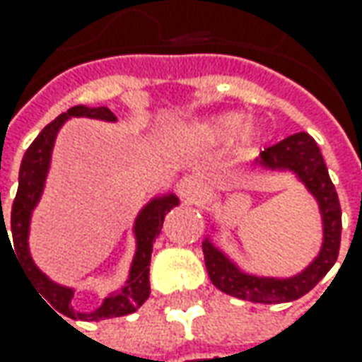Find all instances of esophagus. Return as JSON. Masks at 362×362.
I'll return each mask as SVG.
<instances>
[{
  "mask_svg": "<svg viewBox=\"0 0 362 362\" xmlns=\"http://www.w3.org/2000/svg\"><path fill=\"white\" fill-rule=\"evenodd\" d=\"M176 190H178V196H180L184 202H196L200 198V186L194 178H182L178 184H176Z\"/></svg>",
  "mask_w": 362,
  "mask_h": 362,
  "instance_id": "34e87169",
  "label": "esophagus"
}]
</instances>
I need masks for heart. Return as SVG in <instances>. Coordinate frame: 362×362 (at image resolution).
Instances as JSON below:
<instances>
[{
	"label": "heart",
	"mask_w": 362,
	"mask_h": 362,
	"mask_svg": "<svg viewBox=\"0 0 362 362\" xmlns=\"http://www.w3.org/2000/svg\"><path fill=\"white\" fill-rule=\"evenodd\" d=\"M243 124V116L240 114H220V116H212V118H206L202 122H194L190 126H184L182 130L174 134V142L176 144H194V146H200V144H210L216 142L220 138L228 136L234 128H238ZM260 140V132L256 130L255 126H246L240 134H238V148L246 152V150H252L256 142Z\"/></svg>",
	"instance_id": "heart-1"
}]
</instances>
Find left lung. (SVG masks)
<instances>
[{
	"instance_id": "obj_1",
	"label": "left lung",
	"mask_w": 362,
	"mask_h": 362,
	"mask_svg": "<svg viewBox=\"0 0 362 362\" xmlns=\"http://www.w3.org/2000/svg\"><path fill=\"white\" fill-rule=\"evenodd\" d=\"M256 166L264 170H288L305 188L315 196L322 218V246L318 256L298 274L288 279H274V276H256L248 274L232 262L228 256L220 250L210 238L202 243L204 262L208 276L212 284L222 293L250 300V303H264V305H279L291 303L305 296L310 288H315L318 281L334 267L339 248H341V204L330 182L329 170L322 160L317 142L306 134L298 132L282 142L274 144L260 152L256 158Z\"/></svg>"
}]
</instances>
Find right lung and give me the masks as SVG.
Masks as SVG:
<instances>
[{"label": "right lung", "mask_w": 362, "mask_h": 362, "mask_svg": "<svg viewBox=\"0 0 362 362\" xmlns=\"http://www.w3.org/2000/svg\"><path fill=\"white\" fill-rule=\"evenodd\" d=\"M68 118H94L106 119V122H116V116L107 110V107H88V106H74L69 107L66 114H59L54 122H49L44 130L40 132V136L32 142V146L25 150L23 160H21V168H19V186L16 200L11 206V238H13V255H18L19 267L25 270V276H30L33 286L37 288L40 296H44L42 300H47L49 305H54L64 315L74 317V308H71V296L74 288L56 284L49 281L40 268L35 267L32 255H30V222H32L33 208L37 206L42 192H44L45 178H47V170L52 162V150L59 128L64 126V122ZM178 206V198L174 194H164L152 198L148 204L140 210V214L136 216L134 222V234H136V255L132 260L130 276L126 281V286H122L118 293H112L104 298V303L100 308H95L90 315H78L81 318H92V320H102V318H114L130 315L134 310H138L146 303V298L150 296V258H152V246L156 243L158 234L162 230L164 216L170 210ZM1 208V200H0ZM6 232V218L1 212L0 220V234ZM9 238V236H7ZM47 305V303H45Z\"/></svg>", "instance_id": "add662e5"}]
</instances>
